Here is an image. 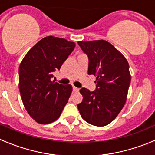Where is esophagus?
I'll use <instances>...</instances> for the list:
<instances>
[{"instance_id":"1","label":"esophagus","mask_w":155,"mask_h":155,"mask_svg":"<svg viewBox=\"0 0 155 155\" xmlns=\"http://www.w3.org/2000/svg\"><path fill=\"white\" fill-rule=\"evenodd\" d=\"M79 88H76V87L75 86H73V91H75V92H77V91H79Z\"/></svg>"}]
</instances>
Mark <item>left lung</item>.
I'll return each mask as SVG.
<instances>
[{
  "mask_svg": "<svg viewBox=\"0 0 155 155\" xmlns=\"http://www.w3.org/2000/svg\"><path fill=\"white\" fill-rule=\"evenodd\" d=\"M88 58V75L96 76V89H80L83 99L78 104L81 117L88 124L104 127L115 119L126 103L131 76L128 61L104 40L78 41Z\"/></svg>",
  "mask_w": 155,
  "mask_h": 155,
  "instance_id": "1",
  "label": "left lung"
}]
</instances>
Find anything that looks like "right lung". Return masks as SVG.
Segmentation results:
<instances>
[{
    "instance_id": "1",
    "label": "right lung",
    "mask_w": 155,
    "mask_h": 155,
    "mask_svg": "<svg viewBox=\"0 0 155 155\" xmlns=\"http://www.w3.org/2000/svg\"><path fill=\"white\" fill-rule=\"evenodd\" d=\"M76 44L62 38L47 36L35 45L19 68L21 98L30 117L40 124L57 120L68 102L73 88L52 81Z\"/></svg>"
}]
</instances>
